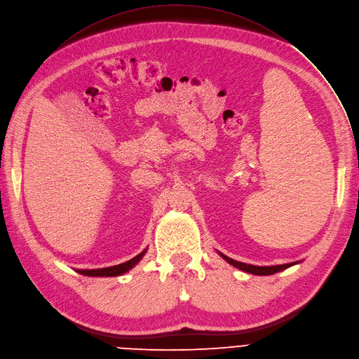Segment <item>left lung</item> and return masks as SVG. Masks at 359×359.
I'll return each instance as SVG.
<instances>
[{
  "label": "left lung",
  "mask_w": 359,
  "mask_h": 359,
  "mask_svg": "<svg viewBox=\"0 0 359 359\" xmlns=\"http://www.w3.org/2000/svg\"><path fill=\"white\" fill-rule=\"evenodd\" d=\"M218 255L225 260L228 262L229 264H232L233 267L245 271V273H250V274H255V276H270V274H274V273H278V271H283L285 269H289L294 264H299L302 263L303 260H299V262H292V263H285V264H276V266H255V264H248V263H242V262H238V260H233L231 257H228L226 255L218 252Z\"/></svg>",
  "instance_id": "left-lung-1"
}]
</instances>
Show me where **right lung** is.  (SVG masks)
<instances>
[{
    "label": "right lung",
    "mask_w": 359,
    "mask_h": 359,
    "mask_svg": "<svg viewBox=\"0 0 359 359\" xmlns=\"http://www.w3.org/2000/svg\"><path fill=\"white\" fill-rule=\"evenodd\" d=\"M147 249L146 248L144 250H142L141 253H138L137 256H134L133 259L124 262V263H120V264H116V266H110V267H102V269H75L78 273L83 274V276H89V277H117V276H123L126 274L127 271H130L134 266L138 264V262L144 257V255L147 253Z\"/></svg>",
    "instance_id": "1"
}]
</instances>
